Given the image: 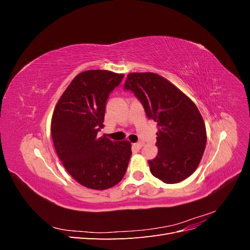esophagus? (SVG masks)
Instances as JSON below:
<instances>
[{"label": "esophagus", "mask_w": 250, "mask_h": 250, "mask_svg": "<svg viewBox=\"0 0 250 250\" xmlns=\"http://www.w3.org/2000/svg\"><path fill=\"white\" fill-rule=\"evenodd\" d=\"M143 146H144V142H142V141H140V142H138V143L133 144V147H134V148H137V149H141Z\"/></svg>", "instance_id": "1"}]
</instances>
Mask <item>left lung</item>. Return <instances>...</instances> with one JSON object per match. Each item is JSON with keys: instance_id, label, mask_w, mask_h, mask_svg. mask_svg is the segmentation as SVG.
Segmentation results:
<instances>
[{"instance_id": "left-lung-1", "label": "left lung", "mask_w": 250, "mask_h": 250, "mask_svg": "<svg viewBox=\"0 0 250 250\" xmlns=\"http://www.w3.org/2000/svg\"><path fill=\"white\" fill-rule=\"evenodd\" d=\"M125 89L134 93L149 119L157 122L158 153L150 172L165 184H177L197 169L207 145L200 111L185 93L155 73H129Z\"/></svg>"}]
</instances>
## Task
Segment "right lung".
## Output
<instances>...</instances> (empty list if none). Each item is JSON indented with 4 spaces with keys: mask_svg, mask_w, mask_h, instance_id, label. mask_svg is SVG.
I'll return each instance as SVG.
<instances>
[{
    "mask_svg": "<svg viewBox=\"0 0 250 250\" xmlns=\"http://www.w3.org/2000/svg\"><path fill=\"white\" fill-rule=\"evenodd\" d=\"M124 74L106 70L79 73L53 111L51 135L63 167L78 183L92 190L115 187L125 175L131 156L128 141L98 137L104 127L105 105Z\"/></svg>",
    "mask_w": 250,
    "mask_h": 250,
    "instance_id": "1",
    "label": "right lung"
}]
</instances>
